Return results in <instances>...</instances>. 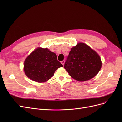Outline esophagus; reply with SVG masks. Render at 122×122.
<instances>
[{"instance_id":"esophagus-1","label":"esophagus","mask_w":122,"mask_h":122,"mask_svg":"<svg viewBox=\"0 0 122 122\" xmlns=\"http://www.w3.org/2000/svg\"><path fill=\"white\" fill-rule=\"evenodd\" d=\"M61 63L62 64V65H64V64H65V61H61Z\"/></svg>"}]
</instances>
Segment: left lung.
<instances>
[{
    "instance_id": "8db88e82",
    "label": "left lung",
    "mask_w": 122,
    "mask_h": 122,
    "mask_svg": "<svg viewBox=\"0 0 122 122\" xmlns=\"http://www.w3.org/2000/svg\"><path fill=\"white\" fill-rule=\"evenodd\" d=\"M101 66L98 54L86 44L79 43L71 48L64 68L72 78L84 81L96 75Z\"/></svg>"
}]
</instances>
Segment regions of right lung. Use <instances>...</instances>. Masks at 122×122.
<instances>
[{
  "label": "right lung",
  "instance_id": "right-lung-1",
  "mask_svg": "<svg viewBox=\"0 0 122 122\" xmlns=\"http://www.w3.org/2000/svg\"><path fill=\"white\" fill-rule=\"evenodd\" d=\"M63 67L57 55L47 48H38L29 54L24 62V71L29 78L38 82L47 81L56 70Z\"/></svg>",
  "mask_w": 122,
  "mask_h": 122
}]
</instances>
